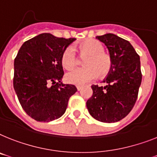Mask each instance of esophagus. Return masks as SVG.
<instances>
[{
    "label": "esophagus",
    "instance_id": "obj_1",
    "mask_svg": "<svg viewBox=\"0 0 157 157\" xmlns=\"http://www.w3.org/2000/svg\"><path fill=\"white\" fill-rule=\"evenodd\" d=\"M82 89V86H77V90H81Z\"/></svg>",
    "mask_w": 157,
    "mask_h": 157
}]
</instances>
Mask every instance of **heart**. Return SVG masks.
<instances>
[{
  "mask_svg": "<svg viewBox=\"0 0 157 157\" xmlns=\"http://www.w3.org/2000/svg\"><path fill=\"white\" fill-rule=\"evenodd\" d=\"M78 51L83 61L84 68L75 70L66 75L68 83L82 86L94 80L97 76L103 78L111 72L112 59L108 53L105 52L103 43L97 40H86L78 46ZM62 66L67 70H73L78 66V60L72 48L68 47L61 57Z\"/></svg>",
  "mask_w": 157,
  "mask_h": 157,
  "instance_id": "heart-1",
  "label": "heart"
}]
</instances>
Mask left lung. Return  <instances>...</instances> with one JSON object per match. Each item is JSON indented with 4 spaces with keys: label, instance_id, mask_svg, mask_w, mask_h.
<instances>
[{
    "label": "left lung",
    "instance_id": "left-lung-1",
    "mask_svg": "<svg viewBox=\"0 0 157 157\" xmlns=\"http://www.w3.org/2000/svg\"><path fill=\"white\" fill-rule=\"evenodd\" d=\"M96 38L109 50L112 68L103 81L106 86H91L93 94L86 107L100 122H118L128 116L137 99L142 80L140 56L129 41L113 33Z\"/></svg>",
    "mask_w": 157,
    "mask_h": 157
}]
</instances>
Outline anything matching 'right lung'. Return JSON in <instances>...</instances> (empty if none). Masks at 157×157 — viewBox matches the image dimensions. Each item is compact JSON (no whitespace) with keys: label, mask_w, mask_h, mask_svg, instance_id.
<instances>
[{"label":"right lung","mask_w":157,"mask_h":157,"mask_svg":"<svg viewBox=\"0 0 157 157\" xmlns=\"http://www.w3.org/2000/svg\"><path fill=\"white\" fill-rule=\"evenodd\" d=\"M75 38L44 33L25 41L14 60L13 87L26 114L40 122L60 118L75 86L63 84L61 57Z\"/></svg>","instance_id":"1"}]
</instances>
